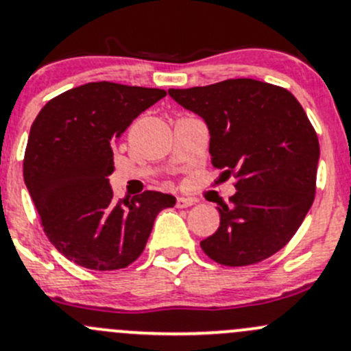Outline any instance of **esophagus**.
Wrapping results in <instances>:
<instances>
[{
  "label": "esophagus",
  "instance_id": "34e87169",
  "mask_svg": "<svg viewBox=\"0 0 351 351\" xmlns=\"http://www.w3.org/2000/svg\"><path fill=\"white\" fill-rule=\"evenodd\" d=\"M193 204H195L193 198H186V197L176 198V206H178V208H186V206H191Z\"/></svg>",
  "mask_w": 351,
  "mask_h": 351
}]
</instances>
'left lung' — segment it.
<instances>
[{"label": "left lung", "mask_w": 351, "mask_h": 351, "mask_svg": "<svg viewBox=\"0 0 351 351\" xmlns=\"http://www.w3.org/2000/svg\"><path fill=\"white\" fill-rule=\"evenodd\" d=\"M169 97L205 121L213 168L234 175L220 225L200 242L210 259L249 265L291 241L315 200L319 143L298 99L254 79L169 88Z\"/></svg>", "instance_id": "8db88e82"}]
</instances>
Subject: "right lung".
Wrapping results in <instances>:
<instances>
[{"label":"right lung","instance_id":"1","mask_svg":"<svg viewBox=\"0 0 351 351\" xmlns=\"http://www.w3.org/2000/svg\"><path fill=\"white\" fill-rule=\"evenodd\" d=\"M163 88L90 82L57 95L29 129L23 178L43 230L69 261L114 271L134 263L158 213L176 198L145 191L114 198L108 176L129 124L163 99Z\"/></svg>","mask_w":351,"mask_h":351}]
</instances>
